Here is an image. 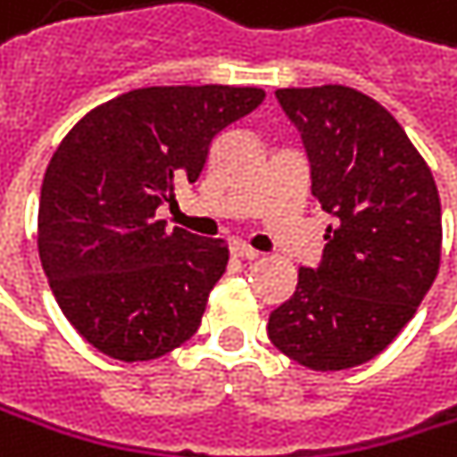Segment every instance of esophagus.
Returning <instances> with one entry per match:
<instances>
[{"instance_id": "esophagus-1", "label": "esophagus", "mask_w": 457, "mask_h": 457, "mask_svg": "<svg viewBox=\"0 0 457 457\" xmlns=\"http://www.w3.org/2000/svg\"><path fill=\"white\" fill-rule=\"evenodd\" d=\"M231 253L237 255V258H247V261H253V258H258L261 253L258 250H253L250 245H245V242H234L231 245Z\"/></svg>"}]
</instances>
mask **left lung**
I'll return each mask as SVG.
<instances>
[{
  "instance_id": "left-lung-1",
  "label": "left lung",
  "mask_w": 457,
  "mask_h": 457,
  "mask_svg": "<svg viewBox=\"0 0 457 457\" xmlns=\"http://www.w3.org/2000/svg\"><path fill=\"white\" fill-rule=\"evenodd\" d=\"M312 169L326 228L318 269H299L269 339L315 371L361 366L402 331L439 271L442 204L434 175L398 120L347 86L277 88Z\"/></svg>"
}]
</instances>
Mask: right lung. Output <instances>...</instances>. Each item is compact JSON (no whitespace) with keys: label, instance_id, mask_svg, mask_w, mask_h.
<instances>
[{"label":"right lung","instance_id":"1","mask_svg":"<svg viewBox=\"0 0 457 457\" xmlns=\"http://www.w3.org/2000/svg\"><path fill=\"white\" fill-rule=\"evenodd\" d=\"M261 88L153 86L120 94L55 147L42 180L37 247L67 320L99 353L153 361L188 342L228 245L155 220L196 183L212 139L263 102Z\"/></svg>","mask_w":457,"mask_h":457}]
</instances>
